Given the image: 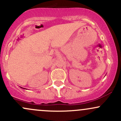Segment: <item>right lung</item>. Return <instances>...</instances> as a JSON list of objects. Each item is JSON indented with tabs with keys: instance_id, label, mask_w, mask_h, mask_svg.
Wrapping results in <instances>:
<instances>
[{
	"instance_id": "add662e5",
	"label": "right lung",
	"mask_w": 121,
	"mask_h": 121,
	"mask_svg": "<svg viewBox=\"0 0 121 121\" xmlns=\"http://www.w3.org/2000/svg\"><path fill=\"white\" fill-rule=\"evenodd\" d=\"M21 87V88H23V87ZM23 89H24V88H23Z\"/></svg>"
}]
</instances>
